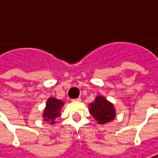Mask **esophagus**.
Wrapping results in <instances>:
<instances>
[{
    "mask_svg": "<svg viewBox=\"0 0 158 158\" xmlns=\"http://www.w3.org/2000/svg\"><path fill=\"white\" fill-rule=\"evenodd\" d=\"M72 101H73V102H80V101H81V98L78 97V98H76V99H73Z\"/></svg>",
    "mask_w": 158,
    "mask_h": 158,
    "instance_id": "obj_1",
    "label": "esophagus"
}]
</instances>
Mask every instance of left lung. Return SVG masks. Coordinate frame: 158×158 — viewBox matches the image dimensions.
<instances>
[{"label": "left lung", "instance_id": "left-lung-1", "mask_svg": "<svg viewBox=\"0 0 158 158\" xmlns=\"http://www.w3.org/2000/svg\"><path fill=\"white\" fill-rule=\"evenodd\" d=\"M89 109L91 115H93L99 124L110 122L116 116L113 104L107 101L103 96H97L94 102L89 104Z\"/></svg>", "mask_w": 158, "mask_h": 158}]
</instances>
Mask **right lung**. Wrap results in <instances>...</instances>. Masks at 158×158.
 <instances>
[{"label":"right lung","mask_w":158,"mask_h":158,"mask_svg":"<svg viewBox=\"0 0 158 158\" xmlns=\"http://www.w3.org/2000/svg\"><path fill=\"white\" fill-rule=\"evenodd\" d=\"M64 105L61 100L56 98H48L47 101V105L43 112V118L45 121L50 123V125L54 124L56 118L60 116V110Z\"/></svg>","instance_id":"1"}]
</instances>
